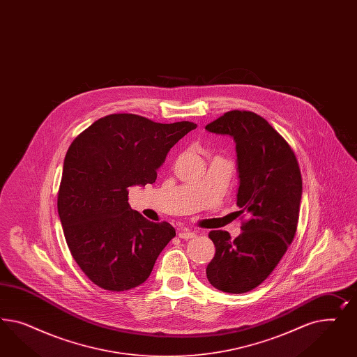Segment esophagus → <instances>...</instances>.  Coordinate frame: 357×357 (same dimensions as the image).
<instances>
[{
	"label": "esophagus",
	"mask_w": 357,
	"mask_h": 357,
	"mask_svg": "<svg viewBox=\"0 0 357 357\" xmlns=\"http://www.w3.org/2000/svg\"><path fill=\"white\" fill-rule=\"evenodd\" d=\"M178 236H179V238H182V239H191V238H194L196 234H195V231H191V230H188V229H179Z\"/></svg>",
	"instance_id": "34e87169"
}]
</instances>
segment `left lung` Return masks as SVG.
Here are the masks:
<instances>
[{
  "mask_svg": "<svg viewBox=\"0 0 357 357\" xmlns=\"http://www.w3.org/2000/svg\"><path fill=\"white\" fill-rule=\"evenodd\" d=\"M206 130L236 141L237 206L249 215L234 239L225 230L209 231L216 254L206 278L218 291L249 292L270 276L296 236L303 195L300 166L291 145L255 112L227 111Z\"/></svg>",
  "mask_w": 357,
  "mask_h": 357,
  "instance_id": "obj_1",
  "label": "left lung"
}]
</instances>
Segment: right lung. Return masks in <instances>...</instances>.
<instances>
[{
	"label": "right lung",
	"mask_w": 357,
	"mask_h": 357,
	"mask_svg": "<svg viewBox=\"0 0 357 357\" xmlns=\"http://www.w3.org/2000/svg\"><path fill=\"white\" fill-rule=\"evenodd\" d=\"M196 127L111 114L70 144L57 211L72 257L98 287L111 292L136 288L175 237L169 222H151L130 208L128 188L154 183L169 151Z\"/></svg>",
	"instance_id": "add662e5"
}]
</instances>
